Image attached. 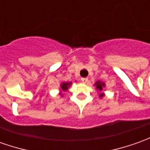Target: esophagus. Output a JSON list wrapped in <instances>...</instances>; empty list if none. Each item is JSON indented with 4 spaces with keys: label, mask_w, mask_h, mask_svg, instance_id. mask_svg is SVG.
I'll return each instance as SVG.
<instances>
[{
    "label": "esophagus",
    "mask_w": 150,
    "mask_h": 150,
    "mask_svg": "<svg viewBox=\"0 0 150 150\" xmlns=\"http://www.w3.org/2000/svg\"><path fill=\"white\" fill-rule=\"evenodd\" d=\"M81 81H82L83 83H88V78H81Z\"/></svg>",
    "instance_id": "34e87169"
}]
</instances>
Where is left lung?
Segmentation results:
<instances>
[{
  "label": "left lung",
  "instance_id": "8db88e82",
  "mask_svg": "<svg viewBox=\"0 0 150 150\" xmlns=\"http://www.w3.org/2000/svg\"><path fill=\"white\" fill-rule=\"evenodd\" d=\"M94 86H96L97 91L99 92V98H103V97L105 96L104 93H101L103 90V88H105L106 84H105L104 82H101V81H97L94 83Z\"/></svg>",
  "mask_w": 150,
  "mask_h": 150
}]
</instances>
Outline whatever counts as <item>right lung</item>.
I'll return each instance as SVG.
<instances>
[{
    "label": "right lung",
    "mask_w": 150,
    "mask_h": 150,
    "mask_svg": "<svg viewBox=\"0 0 150 150\" xmlns=\"http://www.w3.org/2000/svg\"><path fill=\"white\" fill-rule=\"evenodd\" d=\"M72 82H62L60 85V89H61V92L59 93V94H61V96H62V91H67L69 87H71Z\"/></svg>",
    "instance_id": "right-lung-1"
}]
</instances>
